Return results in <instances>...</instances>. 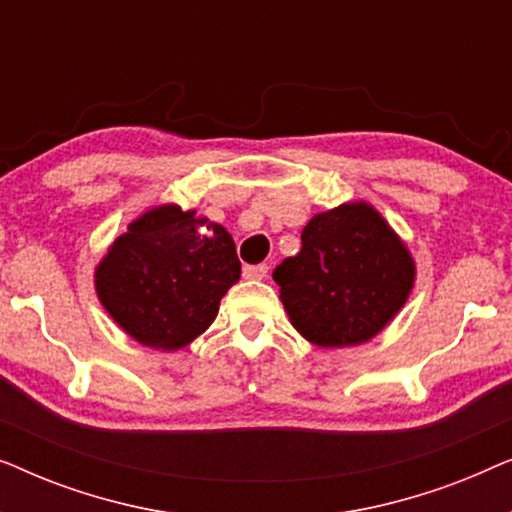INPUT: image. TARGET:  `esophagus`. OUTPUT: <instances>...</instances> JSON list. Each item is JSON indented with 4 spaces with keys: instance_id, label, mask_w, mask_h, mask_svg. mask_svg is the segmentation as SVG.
I'll return each instance as SVG.
<instances>
[{
    "instance_id": "obj_1",
    "label": "esophagus",
    "mask_w": 512,
    "mask_h": 512,
    "mask_svg": "<svg viewBox=\"0 0 512 512\" xmlns=\"http://www.w3.org/2000/svg\"><path fill=\"white\" fill-rule=\"evenodd\" d=\"M242 275H244V279H263V277H268V265H265V263L244 265Z\"/></svg>"
}]
</instances>
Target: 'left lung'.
I'll return each instance as SVG.
<instances>
[{"label": "left lung", "instance_id": "8db88e82", "mask_svg": "<svg viewBox=\"0 0 512 512\" xmlns=\"http://www.w3.org/2000/svg\"><path fill=\"white\" fill-rule=\"evenodd\" d=\"M303 249L272 277L300 335L319 347L359 345L401 310L415 282L408 249L366 202L317 214Z\"/></svg>", "mask_w": 512, "mask_h": 512}]
</instances>
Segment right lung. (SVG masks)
I'll use <instances>...</instances> for the list:
<instances>
[{
  "label": "right lung",
  "mask_w": 512,
  "mask_h": 512,
  "mask_svg": "<svg viewBox=\"0 0 512 512\" xmlns=\"http://www.w3.org/2000/svg\"><path fill=\"white\" fill-rule=\"evenodd\" d=\"M240 279L235 242L219 223L177 205L130 223L95 272L97 296L137 342L179 349L212 324Z\"/></svg>",
  "instance_id": "right-lung-1"
}]
</instances>
